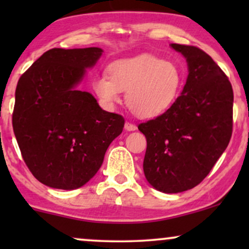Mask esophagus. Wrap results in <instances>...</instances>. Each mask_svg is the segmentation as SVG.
Masks as SVG:
<instances>
[{"instance_id":"esophagus-1","label":"esophagus","mask_w":249,"mask_h":249,"mask_svg":"<svg viewBox=\"0 0 249 249\" xmlns=\"http://www.w3.org/2000/svg\"><path fill=\"white\" fill-rule=\"evenodd\" d=\"M125 130H126V131H134V130H137V126L133 124V123L126 122V123H125Z\"/></svg>"}]
</instances>
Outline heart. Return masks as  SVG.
Wrapping results in <instances>:
<instances>
[{
    "label": "heart",
    "instance_id": "b5f03b06",
    "mask_svg": "<svg viewBox=\"0 0 249 249\" xmlns=\"http://www.w3.org/2000/svg\"><path fill=\"white\" fill-rule=\"evenodd\" d=\"M182 85L181 70L172 61L141 55L111 63L107 76L93 79L92 88L107 107L121 103V92L131 112L139 118L160 116L172 107Z\"/></svg>",
    "mask_w": 249,
    "mask_h": 249
}]
</instances>
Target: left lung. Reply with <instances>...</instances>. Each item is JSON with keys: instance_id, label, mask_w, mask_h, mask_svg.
Returning a JSON list of instances; mask_svg holds the SVG:
<instances>
[{"instance_id": "1", "label": "left lung", "mask_w": 249, "mask_h": 249, "mask_svg": "<svg viewBox=\"0 0 249 249\" xmlns=\"http://www.w3.org/2000/svg\"><path fill=\"white\" fill-rule=\"evenodd\" d=\"M188 76L181 95L154 119L141 123L146 137L145 177L156 190L179 193L199 185L227 147L233 131V89L205 51L173 43Z\"/></svg>"}]
</instances>
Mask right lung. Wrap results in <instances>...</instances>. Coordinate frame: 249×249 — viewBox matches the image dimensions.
<instances>
[{"mask_svg": "<svg viewBox=\"0 0 249 249\" xmlns=\"http://www.w3.org/2000/svg\"><path fill=\"white\" fill-rule=\"evenodd\" d=\"M101 48L48 50L19 77L13 128L22 158L42 184L75 190L102 166L124 118L102 110L91 93L77 90Z\"/></svg>", "mask_w": 249, "mask_h": 249, "instance_id": "obj_1", "label": "right lung"}]
</instances>
